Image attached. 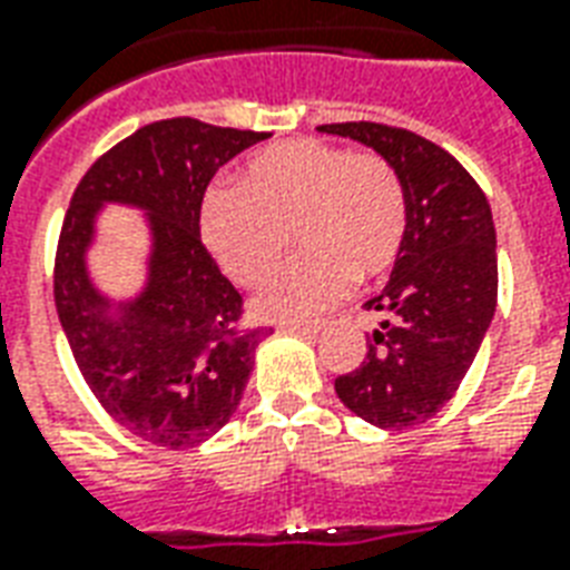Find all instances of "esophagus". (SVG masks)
Instances as JSON below:
<instances>
[{
  "instance_id": "obj_1",
  "label": "esophagus",
  "mask_w": 570,
  "mask_h": 570,
  "mask_svg": "<svg viewBox=\"0 0 570 570\" xmlns=\"http://www.w3.org/2000/svg\"><path fill=\"white\" fill-rule=\"evenodd\" d=\"M282 333H301V336H318L321 327L318 324H294V321H285V324H279Z\"/></svg>"
}]
</instances>
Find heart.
I'll use <instances>...</instances> for the list:
<instances>
[{
	"instance_id": "obj_1",
	"label": "heart",
	"mask_w": 570,
	"mask_h": 570,
	"mask_svg": "<svg viewBox=\"0 0 570 570\" xmlns=\"http://www.w3.org/2000/svg\"><path fill=\"white\" fill-rule=\"evenodd\" d=\"M294 237L301 255L261 282L255 312L269 321L312 318L357 279H382L409 228L405 188L379 153L324 140L261 149L243 183H213L200 200V237L237 285H255Z\"/></svg>"
}]
</instances>
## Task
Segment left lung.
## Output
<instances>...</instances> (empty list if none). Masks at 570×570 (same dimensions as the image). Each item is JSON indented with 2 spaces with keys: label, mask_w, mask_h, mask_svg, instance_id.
I'll return each instance as SVG.
<instances>
[{
  "label": "left lung",
  "mask_w": 570,
  "mask_h": 570,
  "mask_svg": "<svg viewBox=\"0 0 570 570\" xmlns=\"http://www.w3.org/2000/svg\"><path fill=\"white\" fill-rule=\"evenodd\" d=\"M391 161L405 188L409 228L391 282L366 301L382 324L366 357L336 379L351 412L382 430L426 423L451 400L499 297L495 228L487 195L439 144L384 122H331Z\"/></svg>",
  "instance_id": "left-lung-1"
}]
</instances>
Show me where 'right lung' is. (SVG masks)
<instances>
[{
  "instance_id": "1",
  "label": "right lung",
  "mask_w": 570,
  "mask_h": 570,
  "mask_svg": "<svg viewBox=\"0 0 570 570\" xmlns=\"http://www.w3.org/2000/svg\"><path fill=\"white\" fill-rule=\"evenodd\" d=\"M267 138L191 117L158 119L107 149L77 183L53 267V301L77 370L110 417L158 448H195L237 412L264 331L200 243V200L230 158ZM105 203L150 216L148 288L120 315L88 282L86 249Z\"/></svg>"
}]
</instances>
